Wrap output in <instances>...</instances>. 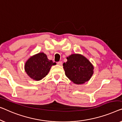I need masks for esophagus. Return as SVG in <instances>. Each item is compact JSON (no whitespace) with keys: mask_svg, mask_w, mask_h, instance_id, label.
<instances>
[{"mask_svg":"<svg viewBox=\"0 0 122 122\" xmlns=\"http://www.w3.org/2000/svg\"><path fill=\"white\" fill-rule=\"evenodd\" d=\"M57 65H60V66H62V61L57 62Z\"/></svg>","mask_w":122,"mask_h":122,"instance_id":"esophagus-1","label":"esophagus"}]
</instances>
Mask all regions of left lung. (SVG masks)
I'll use <instances>...</instances> for the list:
<instances>
[{
    "label": "left lung",
    "mask_w": 122,
    "mask_h": 122,
    "mask_svg": "<svg viewBox=\"0 0 122 122\" xmlns=\"http://www.w3.org/2000/svg\"><path fill=\"white\" fill-rule=\"evenodd\" d=\"M63 63L65 74L72 82L77 84H83L89 80L94 73L92 63L81 54H72L67 57Z\"/></svg>",
    "instance_id": "8db88e82"
}]
</instances>
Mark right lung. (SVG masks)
Returning <instances> with one entry per match:
<instances>
[{"mask_svg": "<svg viewBox=\"0 0 122 122\" xmlns=\"http://www.w3.org/2000/svg\"><path fill=\"white\" fill-rule=\"evenodd\" d=\"M56 65L48 59L46 54L39 52L32 56L25 63V70L28 76L35 81H40L46 76L52 65Z\"/></svg>", "mask_w": 122, "mask_h": 122, "instance_id": "add662e5", "label": "right lung"}]
</instances>
